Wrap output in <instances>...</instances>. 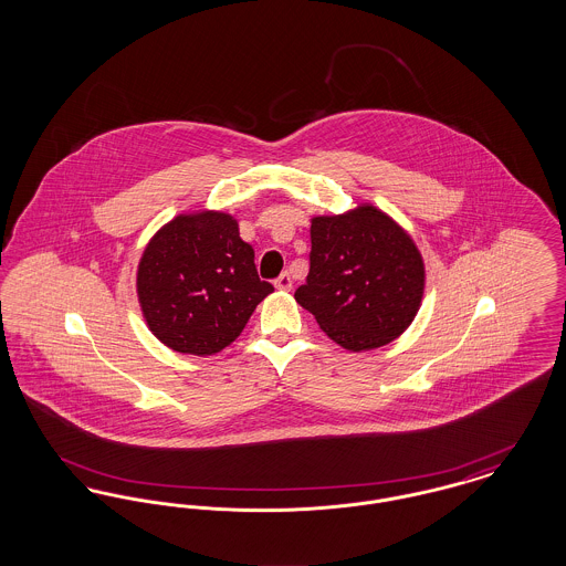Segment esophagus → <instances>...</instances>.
<instances>
[{
  "label": "esophagus",
  "mask_w": 566,
  "mask_h": 566,
  "mask_svg": "<svg viewBox=\"0 0 566 566\" xmlns=\"http://www.w3.org/2000/svg\"><path fill=\"white\" fill-rule=\"evenodd\" d=\"M273 284H275L277 291H291V289H293V280H291L289 273H282Z\"/></svg>",
  "instance_id": "esophagus-1"
}]
</instances>
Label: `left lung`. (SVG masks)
<instances>
[{
	"mask_svg": "<svg viewBox=\"0 0 566 566\" xmlns=\"http://www.w3.org/2000/svg\"><path fill=\"white\" fill-rule=\"evenodd\" d=\"M310 273L295 298L350 352L397 339L424 295V261L401 224L371 203L312 218Z\"/></svg>",
	"mask_w": 566,
	"mask_h": 566,
	"instance_id": "left-lung-1",
	"label": "left lung"
}]
</instances>
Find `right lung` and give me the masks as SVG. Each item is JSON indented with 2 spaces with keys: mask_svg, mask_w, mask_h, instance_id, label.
<instances>
[{
  "mask_svg": "<svg viewBox=\"0 0 566 566\" xmlns=\"http://www.w3.org/2000/svg\"><path fill=\"white\" fill-rule=\"evenodd\" d=\"M270 293L238 220L214 210L163 224L137 265L144 321L161 344L182 354L224 350Z\"/></svg>",
  "mask_w": 566,
  "mask_h": 566,
  "instance_id": "1",
  "label": "right lung"
}]
</instances>
